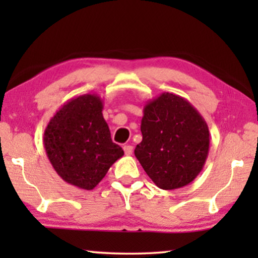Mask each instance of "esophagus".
I'll return each instance as SVG.
<instances>
[{
    "mask_svg": "<svg viewBox=\"0 0 258 258\" xmlns=\"http://www.w3.org/2000/svg\"><path fill=\"white\" fill-rule=\"evenodd\" d=\"M123 150H124V154L126 156H130L133 154V147L130 144H126V146L123 147Z\"/></svg>",
    "mask_w": 258,
    "mask_h": 258,
    "instance_id": "obj_1",
    "label": "esophagus"
}]
</instances>
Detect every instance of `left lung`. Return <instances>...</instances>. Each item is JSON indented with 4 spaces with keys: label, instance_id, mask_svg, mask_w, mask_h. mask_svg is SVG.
Listing matches in <instances>:
<instances>
[{
    "label": "left lung",
    "instance_id": "obj_1",
    "mask_svg": "<svg viewBox=\"0 0 258 258\" xmlns=\"http://www.w3.org/2000/svg\"><path fill=\"white\" fill-rule=\"evenodd\" d=\"M141 133L142 142L136 146L135 156L158 188H182L202 171L209 154V128L185 98L162 93L148 101Z\"/></svg>",
    "mask_w": 258,
    "mask_h": 258
}]
</instances>
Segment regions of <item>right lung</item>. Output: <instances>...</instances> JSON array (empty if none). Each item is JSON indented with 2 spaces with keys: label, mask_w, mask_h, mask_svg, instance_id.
<instances>
[{
  "label": "right lung",
  "mask_w": 258,
  "mask_h": 258,
  "mask_svg": "<svg viewBox=\"0 0 258 258\" xmlns=\"http://www.w3.org/2000/svg\"><path fill=\"white\" fill-rule=\"evenodd\" d=\"M102 110L98 95H81L63 104L44 130V149L52 168L80 189L93 190L124 155L111 141Z\"/></svg>",
  "instance_id": "obj_1"
}]
</instances>
